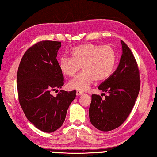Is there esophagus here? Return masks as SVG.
Instances as JSON below:
<instances>
[{
  "instance_id": "1",
  "label": "esophagus",
  "mask_w": 157,
  "mask_h": 157,
  "mask_svg": "<svg viewBox=\"0 0 157 157\" xmlns=\"http://www.w3.org/2000/svg\"><path fill=\"white\" fill-rule=\"evenodd\" d=\"M83 94H84L83 91H76V95L77 96H81V95H83Z\"/></svg>"
}]
</instances>
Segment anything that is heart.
<instances>
[{
    "label": "heart",
    "mask_w": 157,
    "mask_h": 157,
    "mask_svg": "<svg viewBox=\"0 0 157 157\" xmlns=\"http://www.w3.org/2000/svg\"><path fill=\"white\" fill-rule=\"evenodd\" d=\"M71 58L62 57L59 68L66 76H74L82 67L83 71L68 83L71 89L86 91L94 81H103L114 70L117 60L116 50L109 45L83 44L74 48Z\"/></svg>",
    "instance_id": "b5f03b06"
}]
</instances>
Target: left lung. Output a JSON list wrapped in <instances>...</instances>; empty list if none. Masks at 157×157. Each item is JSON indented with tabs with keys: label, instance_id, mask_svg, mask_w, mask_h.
<instances>
[{
	"label": "left lung",
	"instance_id": "1",
	"mask_svg": "<svg viewBox=\"0 0 157 157\" xmlns=\"http://www.w3.org/2000/svg\"><path fill=\"white\" fill-rule=\"evenodd\" d=\"M122 55L117 70L98 89L105 98L92 94L89 119L98 130L109 132L121 125L130 114L140 89V76L132 51L123 40Z\"/></svg>",
	"mask_w": 157,
	"mask_h": 157
}]
</instances>
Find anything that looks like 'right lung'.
I'll return each instance as SVG.
<instances>
[{"label":"right lung","mask_w":157,"mask_h":157,"mask_svg":"<svg viewBox=\"0 0 157 157\" xmlns=\"http://www.w3.org/2000/svg\"><path fill=\"white\" fill-rule=\"evenodd\" d=\"M61 43L42 40L23 56L17 74L18 101L29 121L42 132L51 133L61 127L76 97V91H58L64 78L56 59Z\"/></svg>","instance_id":"obj_1"}]
</instances>
